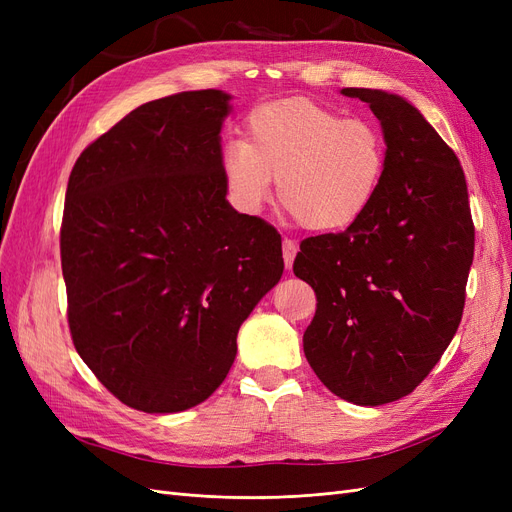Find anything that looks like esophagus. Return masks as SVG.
I'll use <instances>...</instances> for the list:
<instances>
[{
  "instance_id": "34e87169",
  "label": "esophagus",
  "mask_w": 512,
  "mask_h": 512,
  "mask_svg": "<svg viewBox=\"0 0 512 512\" xmlns=\"http://www.w3.org/2000/svg\"><path fill=\"white\" fill-rule=\"evenodd\" d=\"M297 252H299V247H297V243H294L292 239H284L282 241V254H284L286 267H292V262H294V256H297Z\"/></svg>"
}]
</instances>
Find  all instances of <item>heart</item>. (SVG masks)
<instances>
[{
    "label": "heart",
    "mask_w": 512,
    "mask_h": 512,
    "mask_svg": "<svg viewBox=\"0 0 512 512\" xmlns=\"http://www.w3.org/2000/svg\"><path fill=\"white\" fill-rule=\"evenodd\" d=\"M389 164L378 123L342 117L307 98L256 106L245 141H228L222 170L239 207L256 211L273 179L282 207L314 232L344 230L374 205Z\"/></svg>",
    "instance_id": "1"
}]
</instances>
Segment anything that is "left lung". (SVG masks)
I'll list each match as a JSON object with an SVG mask.
<instances>
[{"label":"left lung","instance_id":"obj_1","mask_svg":"<svg viewBox=\"0 0 512 512\" xmlns=\"http://www.w3.org/2000/svg\"><path fill=\"white\" fill-rule=\"evenodd\" d=\"M342 94L380 119L386 175L363 218L305 239L292 271L318 301L307 363L337 397L382 406L412 393L457 333L474 222L455 151L410 102L380 89Z\"/></svg>","mask_w":512,"mask_h":512}]
</instances>
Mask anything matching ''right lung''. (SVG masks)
<instances>
[{
	"instance_id": "1",
	"label": "right lung",
	"mask_w": 512,
	"mask_h": 512,
	"mask_svg": "<svg viewBox=\"0 0 512 512\" xmlns=\"http://www.w3.org/2000/svg\"><path fill=\"white\" fill-rule=\"evenodd\" d=\"M230 96L181 91L87 145L59 247L76 352L121 404L188 410L224 382L237 333L280 282L282 237L226 200Z\"/></svg>"
}]
</instances>
